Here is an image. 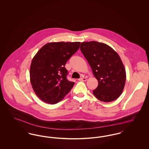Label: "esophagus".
Returning <instances> with one entry per match:
<instances>
[{
    "instance_id": "34e87169",
    "label": "esophagus",
    "mask_w": 149,
    "mask_h": 149,
    "mask_svg": "<svg viewBox=\"0 0 149 149\" xmlns=\"http://www.w3.org/2000/svg\"><path fill=\"white\" fill-rule=\"evenodd\" d=\"M79 80L81 81H84L86 80V79L85 78H81L79 79Z\"/></svg>"
}]
</instances>
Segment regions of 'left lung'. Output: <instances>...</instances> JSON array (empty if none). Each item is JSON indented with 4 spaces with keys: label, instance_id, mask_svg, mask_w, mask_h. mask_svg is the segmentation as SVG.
Segmentation results:
<instances>
[{
    "label": "left lung",
    "instance_id": "obj_1",
    "mask_svg": "<svg viewBox=\"0 0 149 149\" xmlns=\"http://www.w3.org/2000/svg\"><path fill=\"white\" fill-rule=\"evenodd\" d=\"M80 50L92 68L98 85L93 91L99 100L110 102L117 99L123 91L126 74L118 54L103 43H81Z\"/></svg>",
    "mask_w": 149,
    "mask_h": 149
}]
</instances>
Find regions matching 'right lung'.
Instances as JSON below:
<instances>
[{
    "label": "right lung",
    "mask_w": 149,
    "mask_h": 149,
    "mask_svg": "<svg viewBox=\"0 0 149 149\" xmlns=\"http://www.w3.org/2000/svg\"><path fill=\"white\" fill-rule=\"evenodd\" d=\"M80 42L48 43L33 57L29 70L30 81L36 95L54 104L70 91L74 83L69 81L65 68L67 61L80 47Z\"/></svg>",
    "instance_id": "add662e5"
}]
</instances>
